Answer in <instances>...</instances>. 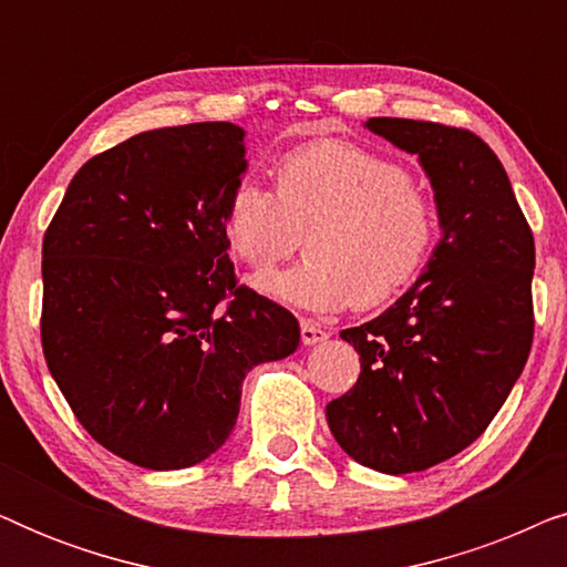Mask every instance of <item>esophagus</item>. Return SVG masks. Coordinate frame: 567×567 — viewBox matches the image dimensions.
I'll list each match as a JSON object with an SVG mask.
<instances>
[{
  "label": "esophagus",
  "mask_w": 567,
  "mask_h": 567,
  "mask_svg": "<svg viewBox=\"0 0 567 567\" xmlns=\"http://www.w3.org/2000/svg\"><path fill=\"white\" fill-rule=\"evenodd\" d=\"M330 332L322 328V324H317L312 320H301V343L305 346H315V343H322V340H328Z\"/></svg>",
  "instance_id": "34e87169"
}]
</instances>
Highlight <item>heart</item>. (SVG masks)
<instances>
[{
    "label": "heart",
    "instance_id": "1",
    "mask_svg": "<svg viewBox=\"0 0 567 567\" xmlns=\"http://www.w3.org/2000/svg\"><path fill=\"white\" fill-rule=\"evenodd\" d=\"M276 193L239 181L221 212L235 258L266 274L307 235V258L258 284L268 297L312 312L374 309L423 274L441 235L429 188L402 162L369 146L322 138L286 152Z\"/></svg>",
    "mask_w": 567,
    "mask_h": 567
}]
</instances>
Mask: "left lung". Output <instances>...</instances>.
<instances>
[{"instance_id": "1", "label": "left lung", "mask_w": 567, "mask_h": 567, "mask_svg": "<svg viewBox=\"0 0 567 567\" xmlns=\"http://www.w3.org/2000/svg\"><path fill=\"white\" fill-rule=\"evenodd\" d=\"M367 126L417 154L444 237L386 312L340 332L361 374L324 415L348 456L405 475L467 449L522 377L534 340V235L501 159L472 131L410 118Z\"/></svg>"}]
</instances>
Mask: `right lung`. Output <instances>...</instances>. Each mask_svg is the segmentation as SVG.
<instances>
[{"mask_svg": "<svg viewBox=\"0 0 567 567\" xmlns=\"http://www.w3.org/2000/svg\"><path fill=\"white\" fill-rule=\"evenodd\" d=\"M243 136L227 121L131 136L84 162L43 235L45 363L82 429L138 467L212 456L247 371L299 346L297 317L237 281L221 235Z\"/></svg>", "mask_w": 567, "mask_h": 567, "instance_id": "add662e5", "label": "right lung"}]
</instances>
